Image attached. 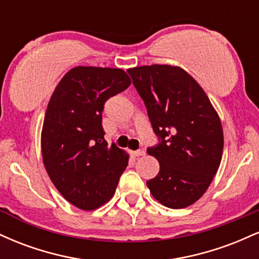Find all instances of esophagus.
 <instances>
[{
	"label": "esophagus",
	"mask_w": 259,
	"mask_h": 259,
	"mask_svg": "<svg viewBox=\"0 0 259 259\" xmlns=\"http://www.w3.org/2000/svg\"><path fill=\"white\" fill-rule=\"evenodd\" d=\"M133 154L135 157H140V156H145V151L144 150H138V151H134Z\"/></svg>",
	"instance_id": "34e87169"
}]
</instances>
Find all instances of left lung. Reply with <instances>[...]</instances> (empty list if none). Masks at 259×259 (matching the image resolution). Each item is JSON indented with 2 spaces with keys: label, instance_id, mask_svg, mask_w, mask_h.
I'll return each instance as SVG.
<instances>
[{
  "label": "left lung",
  "instance_id": "obj_1",
  "mask_svg": "<svg viewBox=\"0 0 259 259\" xmlns=\"http://www.w3.org/2000/svg\"><path fill=\"white\" fill-rule=\"evenodd\" d=\"M127 73L158 138V144L147 148L159 162V173L147 181L148 189L163 206H191L206 192L221 164V119L203 89L181 68L153 64Z\"/></svg>",
  "mask_w": 259,
  "mask_h": 259
}]
</instances>
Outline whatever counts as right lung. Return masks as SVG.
Instances as JSON below:
<instances>
[{"instance_id":"obj_1","label":"right lung","mask_w":259,"mask_h":259,"mask_svg":"<svg viewBox=\"0 0 259 259\" xmlns=\"http://www.w3.org/2000/svg\"><path fill=\"white\" fill-rule=\"evenodd\" d=\"M130 78L121 69L75 67L62 78L45 113L41 150L50 179L62 196L84 210L114 195L129 156L108 145L102 112Z\"/></svg>"}]
</instances>
